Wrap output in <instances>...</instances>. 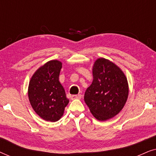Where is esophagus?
<instances>
[{
	"instance_id": "34e87169",
	"label": "esophagus",
	"mask_w": 156,
	"mask_h": 156,
	"mask_svg": "<svg viewBox=\"0 0 156 156\" xmlns=\"http://www.w3.org/2000/svg\"><path fill=\"white\" fill-rule=\"evenodd\" d=\"M82 98V95L81 94H76V95H72L71 99H80Z\"/></svg>"
}]
</instances>
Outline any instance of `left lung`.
<instances>
[{"instance_id": "8db88e82", "label": "left lung", "mask_w": 156, "mask_h": 156, "mask_svg": "<svg viewBox=\"0 0 156 156\" xmlns=\"http://www.w3.org/2000/svg\"><path fill=\"white\" fill-rule=\"evenodd\" d=\"M93 81L84 94V101L97 120L106 121L122 110L129 97V84L119 67L100 57L94 63Z\"/></svg>"}]
</instances>
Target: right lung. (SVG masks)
I'll return each instance as SVG.
<instances>
[{
    "label": "right lung",
    "instance_id": "right-lung-1",
    "mask_svg": "<svg viewBox=\"0 0 156 156\" xmlns=\"http://www.w3.org/2000/svg\"><path fill=\"white\" fill-rule=\"evenodd\" d=\"M62 62L48 61L35 72L30 80L28 98L35 112L43 120L55 122L63 116L69 103L59 80Z\"/></svg>",
    "mask_w": 156,
    "mask_h": 156
}]
</instances>
